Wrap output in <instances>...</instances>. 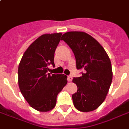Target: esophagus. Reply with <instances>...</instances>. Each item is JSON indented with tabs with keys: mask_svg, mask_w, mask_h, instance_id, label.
<instances>
[{
	"mask_svg": "<svg viewBox=\"0 0 129 129\" xmlns=\"http://www.w3.org/2000/svg\"><path fill=\"white\" fill-rule=\"evenodd\" d=\"M67 80L68 82H71V81H72V80H73V77H72L71 75H69V76H68Z\"/></svg>",
	"mask_w": 129,
	"mask_h": 129,
	"instance_id": "esophagus-1",
	"label": "esophagus"
}]
</instances>
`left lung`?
<instances>
[{
    "mask_svg": "<svg viewBox=\"0 0 129 129\" xmlns=\"http://www.w3.org/2000/svg\"><path fill=\"white\" fill-rule=\"evenodd\" d=\"M73 50L81 77H74L77 92L72 95L75 107L81 112L93 111L105 101L112 80L110 60L104 48L90 35L71 31L62 36Z\"/></svg>",
    "mask_w": 129,
    "mask_h": 129,
    "instance_id": "left-lung-1",
    "label": "left lung"
}]
</instances>
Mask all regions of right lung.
<instances>
[{
    "label": "right lung",
    "mask_w": 129,
    "mask_h": 129,
    "mask_svg": "<svg viewBox=\"0 0 129 129\" xmlns=\"http://www.w3.org/2000/svg\"><path fill=\"white\" fill-rule=\"evenodd\" d=\"M61 33L45 34L30 45L18 68V83L21 93L29 105L40 112L55 107L58 93L67 84L63 74L48 73V66H54V52Z\"/></svg>",
    "instance_id": "obj_1"
}]
</instances>
